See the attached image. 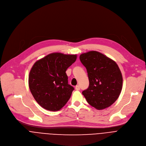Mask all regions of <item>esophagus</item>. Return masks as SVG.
Returning a JSON list of instances; mask_svg holds the SVG:
<instances>
[{"mask_svg":"<svg viewBox=\"0 0 146 146\" xmlns=\"http://www.w3.org/2000/svg\"><path fill=\"white\" fill-rule=\"evenodd\" d=\"M75 89H76V90H80V87L79 86H76L75 87Z\"/></svg>","mask_w":146,"mask_h":146,"instance_id":"obj_1","label":"esophagus"}]
</instances>
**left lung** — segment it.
<instances>
[{"label":"left lung","mask_w":146,"mask_h":146,"mask_svg":"<svg viewBox=\"0 0 146 146\" xmlns=\"http://www.w3.org/2000/svg\"><path fill=\"white\" fill-rule=\"evenodd\" d=\"M90 81L82 92L87 102L98 110L106 109L116 101L122 87V76L116 62L104 54L91 51L80 55Z\"/></svg>","instance_id":"left-lung-1"}]
</instances>
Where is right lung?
<instances>
[{
    "label": "right lung",
    "instance_id": "obj_1",
    "mask_svg": "<svg viewBox=\"0 0 146 146\" xmlns=\"http://www.w3.org/2000/svg\"><path fill=\"white\" fill-rule=\"evenodd\" d=\"M77 55L50 54L36 61L29 75V87L38 105L49 111H58L70 99L74 88L68 84L67 69Z\"/></svg>",
    "mask_w": 146,
    "mask_h": 146
}]
</instances>
